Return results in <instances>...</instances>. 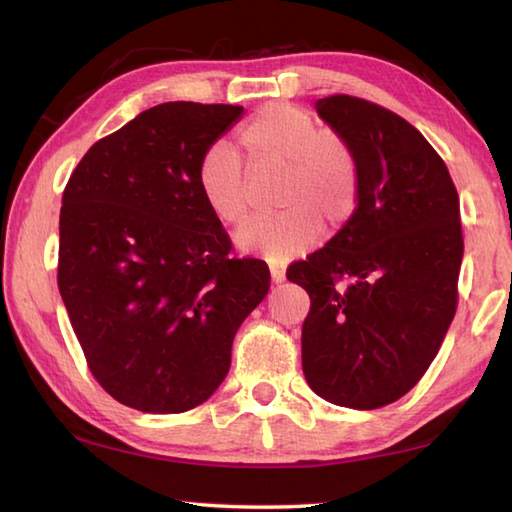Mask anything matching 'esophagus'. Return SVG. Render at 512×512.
Wrapping results in <instances>:
<instances>
[{
    "instance_id": "34e87169",
    "label": "esophagus",
    "mask_w": 512,
    "mask_h": 512,
    "mask_svg": "<svg viewBox=\"0 0 512 512\" xmlns=\"http://www.w3.org/2000/svg\"><path fill=\"white\" fill-rule=\"evenodd\" d=\"M271 280L275 284H282L286 280V273H284L282 266H271Z\"/></svg>"
}]
</instances>
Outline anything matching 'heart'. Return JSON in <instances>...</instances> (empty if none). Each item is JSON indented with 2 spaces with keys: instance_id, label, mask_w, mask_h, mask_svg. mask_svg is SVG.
I'll return each mask as SVG.
<instances>
[{
  "instance_id": "1",
  "label": "heart",
  "mask_w": 512,
  "mask_h": 512,
  "mask_svg": "<svg viewBox=\"0 0 512 512\" xmlns=\"http://www.w3.org/2000/svg\"><path fill=\"white\" fill-rule=\"evenodd\" d=\"M239 143L253 167H282L273 217L241 226L235 244L248 255L284 264L320 239V228L345 226L358 206L360 170L351 145L288 102H273L239 129ZM197 190L221 224H239L248 212L246 170L224 143L210 145L197 165Z\"/></svg>"
}]
</instances>
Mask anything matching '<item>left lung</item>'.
<instances>
[{"mask_svg":"<svg viewBox=\"0 0 512 512\" xmlns=\"http://www.w3.org/2000/svg\"><path fill=\"white\" fill-rule=\"evenodd\" d=\"M315 111L356 154L360 194L324 248L286 271L311 297L302 369L324 401L376 410L421 380L457 311L459 194L394 111L353 96L320 98Z\"/></svg>","mask_w":512,"mask_h":512,"instance_id":"obj_1","label":"left lung"}]
</instances>
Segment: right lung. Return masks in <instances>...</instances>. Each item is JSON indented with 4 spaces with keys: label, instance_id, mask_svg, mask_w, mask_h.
<instances>
[{
    "label": "right lung",
    "instance_id": "obj_1",
    "mask_svg": "<svg viewBox=\"0 0 512 512\" xmlns=\"http://www.w3.org/2000/svg\"><path fill=\"white\" fill-rule=\"evenodd\" d=\"M244 114L163 102L82 156L62 194L58 288L91 374L118 403L179 414L217 392L235 333L264 300L262 259L230 239L197 165Z\"/></svg>",
    "mask_w": 512,
    "mask_h": 512
}]
</instances>
